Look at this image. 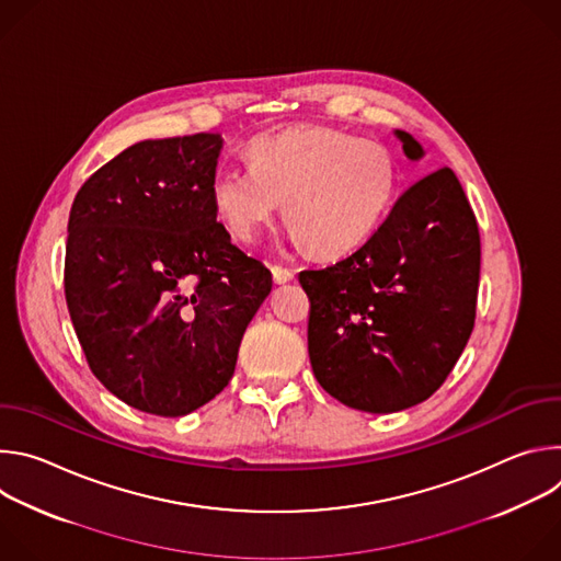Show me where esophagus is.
<instances>
[{
    "mask_svg": "<svg viewBox=\"0 0 561 561\" xmlns=\"http://www.w3.org/2000/svg\"><path fill=\"white\" fill-rule=\"evenodd\" d=\"M271 273H273L275 284H288V282H293V277H295V273H293L290 268L279 266V264H273V266H271Z\"/></svg>",
    "mask_w": 561,
    "mask_h": 561,
    "instance_id": "1",
    "label": "esophagus"
}]
</instances>
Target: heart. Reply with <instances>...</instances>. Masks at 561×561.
Listing matches in <instances>:
<instances>
[{
    "label": "heart",
    "mask_w": 561,
    "mask_h": 561,
    "mask_svg": "<svg viewBox=\"0 0 561 561\" xmlns=\"http://www.w3.org/2000/svg\"><path fill=\"white\" fill-rule=\"evenodd\" d=\"M247 162L249 171H217L208 186L228 234L253 242L282 202L293 237L327 260L368 242L399 188L397 159L383 144L322 124L257 137L247 148Z\"/></svg>",
    "instance_id": "1"
}]
</instances>
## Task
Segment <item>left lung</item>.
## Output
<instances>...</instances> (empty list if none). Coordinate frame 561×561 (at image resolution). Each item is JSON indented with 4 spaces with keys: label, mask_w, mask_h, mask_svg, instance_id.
Returning a JSON list of instances; mask_svg holds the SVG:
<instances>
[{
    "label": "left lung",
    "mask_w": 561,
    "mask_h": 561,
    "mask_svg": "<svg viewBox=\"0 0 561 561\" xmlns=\"http://www.w3.org/2000/svg\"><path fill=\"white\" fill-rule=\"evenodd\" d=\"M409 159L422 144L394 130ZM479 228L450 169L415 182L346 260L301 271L312 373L337 402L397 413L448 377L474 327Z\"/></svg>",
    "instance_id": "left-lung-1"
}]
</instances>
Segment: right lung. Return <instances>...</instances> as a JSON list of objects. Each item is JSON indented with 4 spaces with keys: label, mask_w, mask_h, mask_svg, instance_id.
Returning <instances> with one entry per match:
<instances>
[{
    "label": "right lung",
    "mask_w": 561,
    "mask_h": 561,
    "mask_svg": "<svg viewBox=\"0 0 561 561\" xmlns=\"http://www.w3.org/2000/svg\"><path fill=\"white\" fill-rule=\"evenodd\" d=\"M221 135L144 139L93 173L68 217L64 290L93 375L124 404L182 417L219 394L271 271L208 199Z\"/></svg>",
    "instance_id": "right-lung-1"
}]
</instances>
